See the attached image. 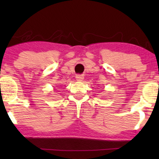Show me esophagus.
<instances>
[{
    "label": "esophagus",
    "instance_id": "34e87169",
    "mask_svg": "<svg viewBox=\"0 0 159 159\" xmlns=\"http://www.w3.org/2000/svg\"><path fill=\"white\" fill-rule=\"evenodd\" d=\"M75 78H76V79H77L78 81H83V79H84V76L81 75H77Z\"/></svg>",
    "mask_w": 159,
    "mask_h": 159
}]
</instances>
